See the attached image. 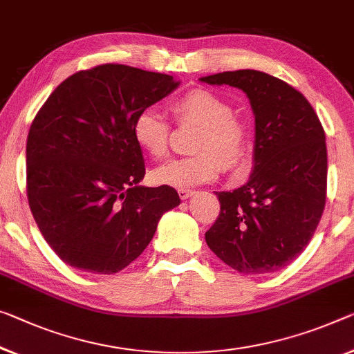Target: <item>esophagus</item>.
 Masks as SVG:
<instances>
[{
	"label": "esophagus",
	"instance_id": "34e87169",
	"mask_svg": "<svg viewBox=\"0 0 354 354\" xmlns=\"http://www.w3.org/2000/svg\"><path fill=\"white\" fill-rule=\"evenodd\" d=\"M177 193H178V196H180V199H188L194 192H193V189H189V188H178Z\"/></svg>",
	"mask_w": 354,
	"mask_h": 354
}]
</instances>
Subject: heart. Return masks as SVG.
<instances>
[{
	"label": "heart",
	"mask_w": 354,
	"mask_h": 354,
	"mask_svg": "<svg viewBox=\"0 0 354 354\" xmlns=\"http://www.w3.org/2000/svg\"><path fill=\"white\" fill-rule=\"evenodd\" d=\"M171 112L178 124H198L193 156L177 158L158 167L153 180L174 188H187L214 180L223 169L236 171L245 161L250 145L247 124L234 115L232 104L215 91L196 86L174 96ZM133 138L153 160L169 153L171 123L153 107L136 113Z\"/></svg>",
	"instance_id": "heart-1"
}]
</instances>
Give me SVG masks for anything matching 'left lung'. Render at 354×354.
Returning a JSON list of instances; mask_svg holds the SVG:
<instances>
[{
	"instance_id": "1",
	"label": "left lung",
	"mask_w": 354,
	"mask_h": 354,
	"mask_svg": "<svg viewBox=\"0 0 354 354\" xmlns=\"http://www.w3.org/2000/svg\"><path fill=\"white\" fill-rule=\"evenodd\" d=\"M247 93L254 112V166L248 182L220 192V215L205 242L242 274L283 269L308 245L326 204L328 150L323 124L301 91L261 71L201 77Z\"/></svg>"
}]
</instances>
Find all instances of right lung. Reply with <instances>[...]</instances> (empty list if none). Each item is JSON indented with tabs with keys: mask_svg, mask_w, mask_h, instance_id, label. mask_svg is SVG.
<instances>
[{
	"mask_svg": "<svg viewBox=\"0 0 354 354\" xmlns=\"http://www.w3.org/2000/svg\"><path fill=\"white\" fill-rule=\"evenodd\" d=\"M177 85L169 74L97 64L63 80L37 111L26 139V196L46 242L71 268L120 272L180 204L172 187L138 185L145 165L133 138L136 113Z\"/></svg>",
	"mask_w": 354,
	"mask_h": 354,
	"instance_id": "right-lung-1",
	"label": "right lung"
}]
</instances>
